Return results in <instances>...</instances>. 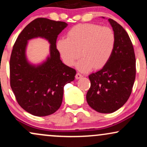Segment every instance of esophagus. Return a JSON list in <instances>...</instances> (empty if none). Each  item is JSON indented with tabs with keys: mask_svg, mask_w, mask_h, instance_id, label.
Segmentation results:
<instances>
[{
	"mask_svg": "<svg viewBox=\"0 0 147 147\" xmlns=\"http://www.w3.org/2000/svg\"><path fill=\"white\" fill-rule=\"evenodd\" d=\"M82 77H83V75H81L80 73H77L76 74V75H75V78L77 79H81V78H82Z\"/></svg>",
	"mask_w": 147,
	"mask_h": 147,
	"instance_id": "1",
	"label": "esophagus"
}]
</instances>
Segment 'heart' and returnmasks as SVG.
Listing matches in <instances>:
<instances>
[{"label": "heart", "mask_w": 147, "mask_h": 147, "mask_svg": "<svg viewBox=\"0 0 147 147\" xmlns=\"http://www.w3.org/2000/svg\"><path fill=\"white\" fill-rule=\"evenodd\" d=\"M115 45L113 31L94 23L76 25L68 30L67 38L57 42V50L68 66H72L81 55L83 57L77 64V69L83 72L104 68L111 59Z\"/></svg>", "instance_id": "1"}]
</instances>
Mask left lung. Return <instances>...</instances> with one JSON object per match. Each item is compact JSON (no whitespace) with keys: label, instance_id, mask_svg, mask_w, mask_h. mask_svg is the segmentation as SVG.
<instances>
[{"label":"left lung","instance_id":"obj_1","mask_svg":"<svg viewBox=\"0 0 147 147\" xmlns=\"http://www.w3.org/2000/svg\"><path fill=\"white\" fill-rule=\"evenodd\" d=\"M108 21L115 36L113 53L104 68L88 76L90 87L86 94L88 105L101 113H113L127 102L136 73V56L129 34L114 20Z\"/></svg>","mask_w":147,"mask_h":147}]
</instances>
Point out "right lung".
I'll list each match as a JSON object with an SVG mask.
<instances>
[{
	"instance_id": "add662e5",
	"label": "right lung",
	"mask_w": 147,
	"mask_h": 147,
	"mask_svg": "<svg viewBox=\"0 0 147 147\" xmlns=\"http://www.w3.org/2000/svg\"><path fill=\"white\" fill-rule=\"evenodd\" d=\"M67 26L65 22L36 18L23 30L13 47L10 86L18 104L33 115L56 112L61 105L64 86L75 79L76 70L61 61L56 45L57 36ZM38 37L49 41L50 55L43 63L34 65L26 59V48L29 40Z\"/></svg>"
}]
</instances>
